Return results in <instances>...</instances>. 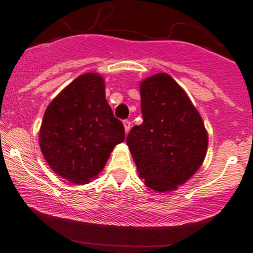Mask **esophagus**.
<instances>
[{"mask_svg":"<svg viewBox=\"0 0 253 253\" xmlns=\"http://www.w3.org/2000/svg\"><path fill=\"white\" fill-rule=\"evenodd\" d=\"M124 127H125V132L128 133L129 129H130V121L125 120V121H124Z\"/></svg>","mask_w":253,"mask_h":253,"instance_id":"obj_1","label":"esophagus"}]
</instances>
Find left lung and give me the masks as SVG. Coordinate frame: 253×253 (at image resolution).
Instances as JSON below:
<instances>
[{"label": "left lung", "instance_id": "obj_1", "mask_svg": "<svg viewBox=\"0 0 253 253\" xmlns=\"http://www.w3.org/2000/svg\"><path fill=\"white\" fill-rule=\"evenodd\" d=\"M143 124L127 135L139 177L152 190H176L199 170L208 147L201 115L168 74L140 83Z\"/></svg>", "mask_w": 253, "mask_h": 253}]
</instances>
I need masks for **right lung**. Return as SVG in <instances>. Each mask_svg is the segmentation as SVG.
I'll return each instance as SVG.
<instances>
[{
	"mask_svg": "<svg viewBox=\"0 0 253 253\" xmlns=\"http://www.w3.org/2000/svg\"><path fill=\"white\" fill-rule=\"evenodd\" d=\"M98 74L81 75L46 108L39 132L43 158L57 175L76 184L96 178L125 128L114 118Z\"/></svg>",
	"mask_w": 253,
	"mask_h": 253,
	"instance_id": "1",
	"label": "right lung"
}]
</instances>
